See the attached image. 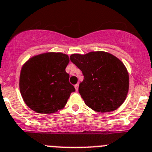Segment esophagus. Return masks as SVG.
I'll list each match as a JSON object with an SVG mask.
<instances>
[{
	"mask_svg": "<svg viewBox=\"0 0 152 152\" xmlns=\"http://www.w3.org/2000/svg\"><path fill=\"white\" fill-rule=\"evenodd\" d=\"M75 88H76V91H77L78 90H79V84H76V85H75Z\"/></svg>",
	"mask_w": 152,
	"mask_h": 152,
	"instance_id": "1",
	"label": "esophagus"
}]
</instances>
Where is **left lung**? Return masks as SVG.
Returning <instances> with one entry per match:
<instances>
[{
  "instance_id": "1",
  "label": "left lung",
  "mask_w": 152,
  "mask_h": 152,
  "mask_svg": "<svg viewBox=\"0 0 152 152\" xmlns=\"http://www.w3.org/2000/svg\"><path fill=\"white\" fill-rule=\"evenodd\" d=\"M70 58L84 76L79 93L86 105L104 113L115 110L123 104L129 91V77L120 59L102 51L73 54Z\"/></svg>"
}]
</instances>
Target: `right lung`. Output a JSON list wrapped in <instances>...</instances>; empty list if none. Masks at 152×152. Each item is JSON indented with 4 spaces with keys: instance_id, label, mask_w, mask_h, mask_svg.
I'll return each mask as SVG.
<instances>
[{
    "instance_id": "obj_1",
    "label": "right lung",
    "mask_w": 152,
    "mask_h": 152,
    "mask_svg": "<svg viewBox=\"0 0 152 152\" xmlns=\"http://www.w3.org/2000/svg\"><path fill=\"white\" fill-rule=\"evenodd\" d=\"M66 54L48 53L35 56L22 67L20 94L29 107L37 113H55L63 108L76 90L69 82Z\"/></svg>"
}]
</instances>
